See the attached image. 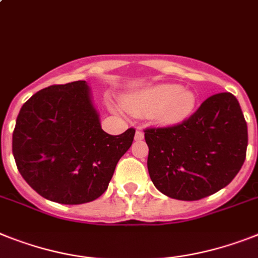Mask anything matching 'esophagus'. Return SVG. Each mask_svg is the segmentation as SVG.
<instances>
[{"label": "esophagus", "mask_w": 258, "mask_h": 258, "mask_svg": "<svg viewBox=\"0 0 258 258\" xmlns=\"http://www.w3.org/2000/svg\"><path fill=\"white\" fill-rule=\"evenodd\" d=\"M134 138H136V141H141V140H144V132L142 131L136 132V136H134Z\"/></svg>", "instance_id": "obj_1"}]
</instances>
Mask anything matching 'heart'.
Instances as JSON below:
<instances>
[{
	"label": "heart",
	"instance_id": "heart-1",
	"mask_svg": "<svg viewBox=\"0 0 258 258\" xmlns=\"http://www.w3.org/2000/svg\"><path fill=\"white\" fill-rule=\"evenodd\" d=\"M197 99L190 89L163 83L134 92L125 99L127 109L140 116H153L162 125L179 124L192 114Z\"/></svg>",
	"mask_w": 258,
	"mask_h": 258
}]
</instances>
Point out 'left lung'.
I'll return each mask as SVG.
<instances>
[{"instance_id":"obj_1","label":"left lung","mask_w":258,"mask_h":258,"mask_svg":"<svg viewBox=\"0 0 258 258\" xmlns=\"http://www.w3.org/2000/svg\"><path fill=\"white\" fill-rule=\"evenodd\" d=\"M148 170L159 191L178 201H199L224 188L245 161L248 127L235 96L208 97L178 125L145 129Z\"/></svg>"}]
</instances>
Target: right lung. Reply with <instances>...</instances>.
<instances>
[{
  "label": "right lung",
  "instance_id": "1",
  "mask_svg": "<svg viewBox=\"0 0 258 258\" xmlns=\"http://www.w3.org/2000/svg\"><path fill=\"white\" fill-rule=\"evenodd\" d=\"M101 129L84 80L40 89L23 104L13 132L21 175L40 197L83 204L101 197L134 138Z\"/></svg>",
  "mask_w": 258,
  "mask_h": 258
}]
</instances>
